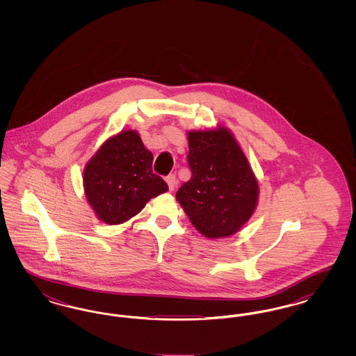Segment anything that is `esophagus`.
<instances>
[{
	"mask_svg": "<svg viewBox=\"0 0 356 356\" xmlns=\"http://www.w3.org/2000/svg\"><path fill=\"white\" fill-rule=\"evenodd\" d=\"M167 184L170 186V191H173L175 189V186L177 184V180H176V176L175 175H170V176H167Z\"/></svg>",
	"mask_w": 356,
	"mask_h": 356,
	"instance_id": "1",
	"label": "esophagus"
}]
</instances>
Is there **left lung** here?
Here are the masks:
<instances>
[{
  "label": "left lung",
  "mask_w": 356,
  "mask_h": 356,
  "mask_svg": "<svg viewBox=\"0 0 356 356\" xmlns=\"http://www.w3.org/2000/svg\"><path fill=\"white\" fill-rule=\"evenodd\" d=\"M191 179L179 188L193 227L209 238L237 232L254 213L259 186L235 137L224 128L188 134Z\"/></svg>",
  "instance_id": "1"
}]
</instances>
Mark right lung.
<instances>
[{
  "label": "right lung",
  "mask_w": 356,
  "mask_h": 356,
  "mask_svg": "<svg viewBox=\"0 0 356 356\" xmlns=\"http://www.w3.org/2000/svg\"><path fill=\"white\" fill-rule=\"evenodd\" d=\"M152 163L136 131H122L102 144L84 170L85 196L100 220L111 225L129 220L168 191Z\"/></svg>",
  "instance_id": "obj_1"
}]
</instances>
